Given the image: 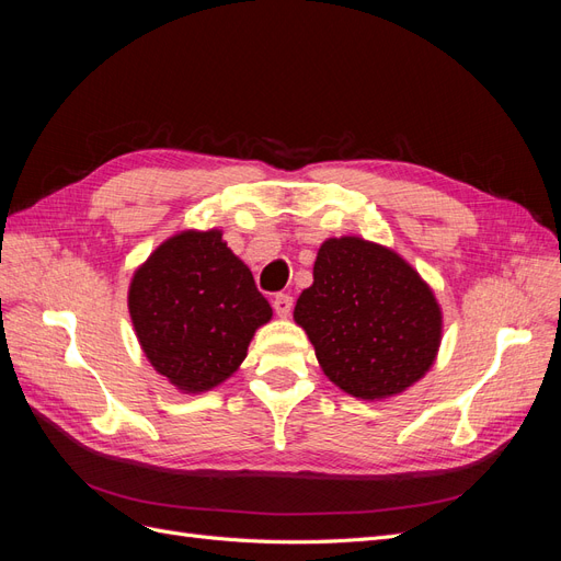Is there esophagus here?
I'll use <instances>...</instances> for the list:
<instances>
[{
  "label": "esophagus",
  "mask_w": 561,
  "mask_h": 561,
  "mask_svg": "<svg viewBox=\"0 0 561 561\" xmlns=\"http://www.w3.org/2000/svg\"><path fill=\"white\" fill-rule=\"evenodd\" d=\"M274 311L280 316V318H287L293 311V297L290 295H276L274 297Z\"/></svg>",
  "instance_id": "esophagus-1"
}]
</instances>
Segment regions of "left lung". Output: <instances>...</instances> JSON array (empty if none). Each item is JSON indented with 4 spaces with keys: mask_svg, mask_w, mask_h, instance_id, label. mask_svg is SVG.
<instances>
[{
    "mask_svg": "<svg viewBox=\"0 0 561 561\" xmlns=\"http://www.w3.org/2000/svg\"><path fill=\"white\" fill-rule=\"evenodd\" d=\"M295 320L325 377L363 400L398 396L419 381L443 339L431 287L400 254L358 236L320 245Z\"/></svg>",
    "mask_w": 561,
    "mask_h": 561,
    "instance_id": "obj_1",
    "label": "left lung"
}]
</instances>
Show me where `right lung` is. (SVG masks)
Masks as SVG:
<instances>
[{
  "label": "right lung",
  "instance_id": "1",
  "mask_svg": "<svg viewBox=\"0 0 561 561\" xmlns=\"http://www.w3.org/2000/svg\"><path fill=\"white\" fill-rule=\"evenodd\" d=\"M128 311L149 363L184 393L229 379L271 320L250 268L217 229L182 231L151 252L130 280Z\"/></svg>",
  "mask_w": 561,
  "mask_h": 561
}]
</instances>
